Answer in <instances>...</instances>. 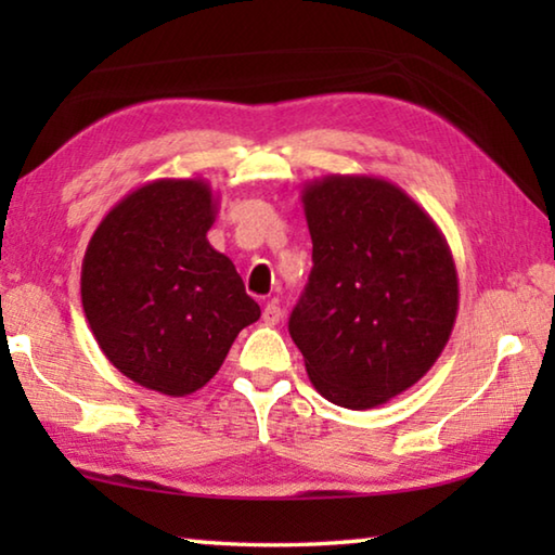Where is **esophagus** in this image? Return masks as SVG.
I'll use <instances>...</instances> for the list:
<instances>
[{
	"mask_svg": "<svg viewBox=\"0 0 555 555\" xmlns=\"http://www.w3.org/2000/svg\"><path fill=\"white\" fill-rule=\"evenodd\" d=\"M261 321H264L267 325H276L281 321V308L276 300H269V304L264 306V313H261Z\"/></svg>",
	"mask_w": 555,
	"mask_h": 555,
	"instance_id": "obj_1",
	"label": "esophagus"
}]
</instances>
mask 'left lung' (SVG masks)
<instances>
[{"instance_id": "obj_1", "label": "left lung", "mask_w": 555, "mask_h": 555, "mask_svg": "<svg viewBox=\"0 0 555 555\" xmlns=\"http://www.w3.org/2000/svg\"><path fill=\"white\" fill-rule=\"evenodd\" d=\"M313 269L288 318L308 379L364 411L413 387L448 345L457 271L434 218L374 176H325L304 193Z\"/></svg>"}]
</instances>
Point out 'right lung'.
I'll use <instances>...</instances> for the list:
<instances>
[{"label":"right lung","mask_w":555,"mask_h":555,"mask_svg":"<svg viewBox=\"0 0 555 555\" xmlns=\"http://www.w3.org/2000/svg\"><path fill=\"white\" fill-rule=\"evenodd\" d=\"M218 198L203 178H158L112 208L82 259V311L107 360L142 387L203 389L259 306L208 242Z\"/></svg>","instance_id":"obj_1"}]
</instances>
